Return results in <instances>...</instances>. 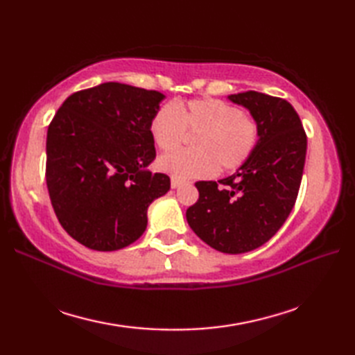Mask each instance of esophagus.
<instances>
[{"label": "esophagus", "instance_id": "esophagus-1", "mask_svg": "<svg viewBox=\"0 0 355 355\" xmlns=\"http://www.w3.org/2000/svg\"><path fill=\"white\" fill-rule=\"evenodd\" d=\"M182 184H183L182 180H178V178H172V180H171V186H172V189H177V187H180Z\"/></svg>", "mask_w": 355, "mask_h": 355}]
</instances>
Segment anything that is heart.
Returning <instances> with one entry per match:
<instances>
[{
    "label": "heart",
    "instance_id": "b5f03b06",
    "mask_svg": "<svg viewBox=\"0 0 355 355\" xmlns=\"http://www.w3.org/2000/svg\"><path fill=\"white\" fill-rule=\"evenodd\" d=\"M198 132L195 150H173L158 158V169L172 178H206L216 171H235L252 155L259 139V126L235 105L215 97L186 103L163 105L149 122V134L160 150H171L184 131Z\"/></svg>",
    "mask_w": 355,
    "mask_h": 355
}]
</instances>
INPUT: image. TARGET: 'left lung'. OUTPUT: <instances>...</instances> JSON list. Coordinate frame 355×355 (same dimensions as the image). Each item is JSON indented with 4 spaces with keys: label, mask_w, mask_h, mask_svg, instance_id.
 Here are the masks:
<instances>
[{
    "label": "left lung",
    "mask_w": 355,
    "mask_h": 355,
    "mask_svg": "<svg viewBox=\"0 0 355 355\" xmlns=\"http://www.w3.org/2000/svg\"><path fill=\"white\" fill-rule=\"evenodd\" d=\"M259 126L252 155L233 175L198 182L200 198L186 218L200 239L218 252L239 254L266 244L296 202L305 166L306 135L291 105L258 92L230 94Z\"/></svg>",
    "instance_id": "8db88e82"
}]
</instances>
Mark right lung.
<instances>
[{
	"label": "right lung",
	"mask_w": 355,
	"mask_h": 355,
	"mask_svg": "<svg viewBox=\"0 0 355 355\" xmlns=\"http://www.w3.org/2000/svg\"><path fill=\"white\" fill-rule=\"evenodd\" d=\"M166 96L105 82L71 94L47 131V187L65 232L92 250L114 252L137 241L148 207L171 189L153 173L149 122Z\"/></svg>",
	"instance_id": "right-lung-1"
}]
</instances>
